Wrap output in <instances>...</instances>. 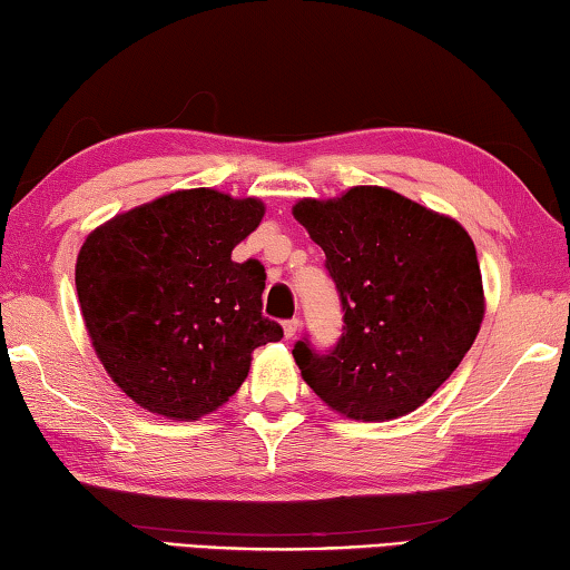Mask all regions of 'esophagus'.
<instances>
[{
  "mask_svg": "<svg viewBox=\"0 0 570 570\" xmlns=\"http://www.w3.org/2000/svg\"><path fill=\"white\" fill-rule=\"evenodd\" d=\"M297 331H301V321H297V317H293V321H285V323H283V333H285L287 341H293V337L297 335Z\"/></svg>",
  "mask_w": 570,
  "mask_h": 570,
  "instance_id": "1",
  "label": "esophagus"
}]
</instances>
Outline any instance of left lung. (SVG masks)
Segmentation results:
<instances>
[{"instance_id":"8db88e82","label":"left lung","mask_w":570,"mask_h":570,"mask_svg":"<svg viewBox=\"0 0 570 570\" xmlns=\"http://www.w3.org/2000/svg\"><path fill=\"white\" fill-rule=\"evenodd\" d=\"M293 215L323 247L345 323L333 351L317 353L307 337L295 343L305 383L353 421L413 413L481 331L483 279L471 235L453 217L373 185L301 199Z\"/></svg>"}]
</instances>
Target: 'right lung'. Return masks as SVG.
Returning a JSON list of instances; mask_svg holds the SVG:
<instances>
[{"label": "right lung", "mask_w": 570, "mask_h": 570, "mask_svg": "<svg viewBox=\"0 0 570 570\" xmlns=\"http://www.w3.org/2000/svg\"><path fill=\"white\" fill-rule=\"evenodd\" d=\"M265 215L255 197L177 189L89 233L79 307L109 377L145 411L197 421L237 393L253 351L283 327L263 315L265 267L233 249Z\"/></svg>", "instance_id": "add662e5"}]
</instances>
